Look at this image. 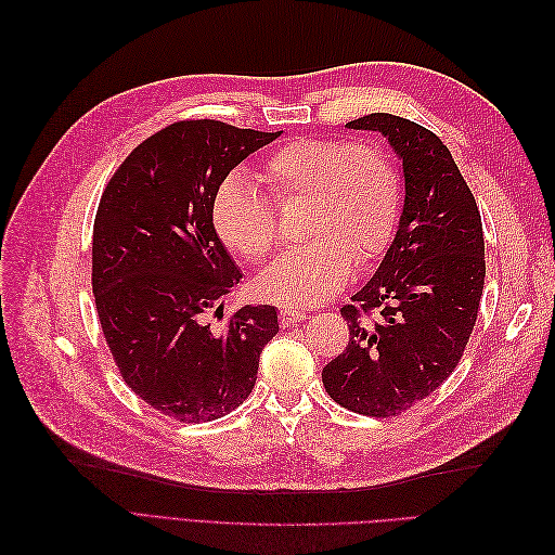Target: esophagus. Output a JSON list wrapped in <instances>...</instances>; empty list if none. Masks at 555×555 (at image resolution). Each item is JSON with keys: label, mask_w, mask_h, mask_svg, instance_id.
I'll use <instances>...</instances> for the list:
<instances>
[{"label": "esophagus", "mask_w": 555, "mask_h": 555, "mask_svg": "<svg viewBox=\"0 0 555 555\" xmlns=\"http://www.w3.org/2000/svg\"><path fill=\"white\" fill-rule=\"evenodd\" d=\"M278 319H280V326L287 328V326H292V324H296V322H304L306 312L294 310V308H282L280 314H278Z\"/></svg>", "instance_id": "obj_1"}]
</instances>
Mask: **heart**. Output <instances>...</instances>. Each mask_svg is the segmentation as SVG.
<instances>
[{
    "mask_svg": "<svg viewBox=\"0 0 555 555\" xmlns=\"http://www.w3.org/2000/svg\"><path fill=\"white\" fill-rule=\"evenodd\" d=\"M278 206L304 204L300 236L257 280V294L280 306H319L338 294L359 266L389 245L400 210L398 166L377 141L298 139L266 157L257 171ZM241 176L227 178L212 201L222 243L247 261L271 255L278 212Z\"/></svg>",
    "mask_w": 555,
    "mask_h": 555,
    "instance_id": "b5f03b06",
    "label": "heart"
}]
</instances>
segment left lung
Wrapping results in <instances>:
<instances>
[{
    "label": "left lung",
    "instance_id": "left-lung-1",
    "mask_svg": "<svg viewBox=\"0 0 555 555\" xmlns=\"http://www.w3.org/2000/svg\"><path fill=\"white\" fill-rule=\"evenodd\" d=\"M382 131L402 159L405 206L377 273L340 308L349 343L324 371L326 393L363 416H398L459 365L483 292L477 201L449 147L391 113L347 122Z\"/></svg>",
    "mask_w": 555,
    "mask_h": 555
}]
</instances>
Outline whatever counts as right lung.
I'll list each match as a JSON object with an SVG mask.
<instances>
[{"mask_svg": "<svg viewBox=\"0 0 555 555\" xmlns=\"http://www.w3.org/2000/svg\"><path fill=\"white\" fill-rule=\"evenodd\" d=\"M278 137L217 120L173 122L131 150L99 201V324L129 389L176 422L236 410L280 331L271 306H243L224 326L208 319L241 280L212 224L215 194L231 169Z\"/></svg>", "mask_w": 555, "mask_h": 555, "instance_id": "obj_1", "label": "right lung"}]
</instances>
